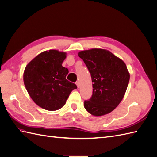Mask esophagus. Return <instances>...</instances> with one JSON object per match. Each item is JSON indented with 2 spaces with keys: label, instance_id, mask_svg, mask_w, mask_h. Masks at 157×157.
I'll return each mask as SVG.
<instances>
[{
  "label": "esophagus",
  "instance_id": "34e87169",
  "mask_svg": "<svg viewBox=\"0 0 157 157\" xmlns=\"http://www.w3.org/2000/svg\"><path fill=\"white\" fill-rule=\"evenodd\" d=\"M76 84H77V87L78 88H79V86H80V84H79V82L77 81V82H76Z\"/></svg>",
  "mask_w": 157,
  "mask_h": 157
}]
</instances>
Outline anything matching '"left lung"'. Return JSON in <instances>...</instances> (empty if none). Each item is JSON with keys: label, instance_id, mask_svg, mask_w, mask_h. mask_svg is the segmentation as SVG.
Segmentation results:
<instances>
[{"label": "left lung", "instance_id": "obj_1", "mask_svg": "<svg viewBox=\"0 0 157 157\" xmlns=\"http://www.w3.org/2000/svg\"><path fill=\"white\" fill-rule=\"evenodd\" d=\"M91 74L93 94L84 106L92 115H107L115 109L124 96L130 80L125 63L110 51L92 48L78 54Z\"/></svg>", "mask_w": 157, "mask_h": 157}]
</instances>
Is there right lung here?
Here are the masks:
<instances>
[{
	"label": "right lung",
	"mask_w": 157,
	"mask_h": 157,
	"mask_svg": "<svg viewBox=\"0 0 157 157\" xmlns=\"http://www.w3.org/2000/svg\"><path fill=\"white\" fill-rule=\"evenodd\" d=\"M67 54L56 50L44 51L27 65L23 82L37 105L48 111L63 107L69 94L77 87L66 79L67 68L62 66Z\"/></svg>",
	"instance_id": "right-lung-1"
}]
</instances>
